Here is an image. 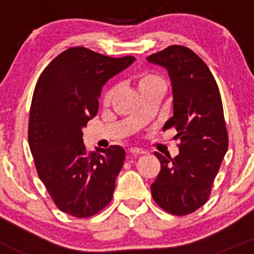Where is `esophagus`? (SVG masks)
<instances>
[{
  "label": "esophagus",
  "instance_id": "esophagus-1",
  "mask_svg": "<svg viewBox=\"0 0 254 254\" xmlns=\"http://www.w3.org/2000/svg\"><path fill=\"white\" fill-rule=\"evenodd\" d=\"M128 152H129V154H132V155H142V154H145V151H143L142 149H137V147L129 149Z\"/></svg>",
  "mask_w": 254,
  "mask_h": 254
}]
</instances>
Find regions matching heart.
Segmentation results:
<instances>
[{
    "mask_svg": "<svg viewBox=\"0 0 254 254\" xmlns=\"http://www.w3.org/2000/svg\"><path fill=\"white\" fill-rule=\"evenodd\" d=\"M136 84H137L138 91L142 95H145V94L150 93L152 90H167V81L164 80L163 76L154 72H147V71L138 73V76L136 77ZM116 93L117 85H111V86L108 87L107 90L103 93L102 96L103 105H105V107L111 105L114 99V96H116Z\"/></svg>",
    "mask_w": 254,
    "mask_h": 254,
    "instance_id": "obj_1",
    "label": "heart"
}]
</instances>
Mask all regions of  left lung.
Wrapping results in <instances>:
<instances>
[{
    "mask_svg": "<svg viewBox=\"0 0 254 254\" xmlns=\"http://www.w3.org/2000/svg\"><path fill=\"white\" fill-rule=\"evenodd\" d=\"M147 61L169 72L174 114L164 129L176 128V138L181 140L176 158L155 152L161 168L151 185V196L167 212L185 216L208 201L228 151L221 96L207 64L187 47L169 46Z\"/></svg>",
    "mask_w": 254,
    "mask_h": 254,
    "instance_id": "left-lung-1",
    "label": "left lung"
}]
</instances>
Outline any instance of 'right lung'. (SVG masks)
Here are the masks:
<instances>
[{"mask_svg":"<svg viewBox=\"0 0 254 254\" xmlns=\"http://www.w3.org/2000/svg\"><path fill=\"white\" fill-rule=\"evenodd\" d=\"M133 61L132 56L113 58L72 47L52 61L35 85L29 146L55 205L73 217L96 215L113 198L125 150L112 145L87 151L82 127L98 113L103 85Z\"/></svg>","mask_w":254,"mask_h":254,"instance_id":"right-lung-1","label":"right lung"}]
</instances>
